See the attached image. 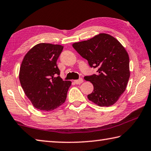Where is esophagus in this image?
Returning <instances> with one entry per match:
<instances>
[{
	"instance_id": "esophagus-1",
	"label": "esophagus",
	"mask_w": 151,
	"mask_h": 151,
	"mask_svg": "<svg viewBox=\"0 0 151 151\" xmlns=\"http://www.w3.org/2000/svg\"><path fill=\"white\" fill-rule=\"evenodd\" d=\"M74 83L76 84H80L83 83V79L80 78V79H78V80H75V81H74Z\"/></svg>"
}]
</instances>
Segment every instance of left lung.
<instances>
[{
    "instance_id": "left-lung-1",
    "label": "left lung",
    "mask_w": 151,
    "mask_h": 151,
    "mask_svg": "<svg viewBox=\"0 0 151 151\" xmlns=\"http://www.w3.org/2000/svg\"><path fill=\"white\" fill-rule=\"evenodd\" d=\"M72 45L90 67L98 69L96 75L84 76L94 86L88 100L101 107L114 105L124 92L130 76L129 58L124 47L104 33Z\"/></svg>"
}]
</instances>
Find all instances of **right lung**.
Listing matches in <instances>:
<instances>
[{
  "instance_id": "obj_1",
  "label": "right lung",
  "mask_w": 151,
  "mask_h": 151,
  "mask_svg": "<svg viewBox=\"0 0 151 151\" xmlns=\"http://www.w3.org/2000/svg\"><path fill=\"white\" fill-rule=\"evenodd\" d=\"M63 46L41 43L28 51L22 62L19 80L35 108L52 111L64 104L70 81H63L57 61Z\"/></svg>"
}]
</instances>
